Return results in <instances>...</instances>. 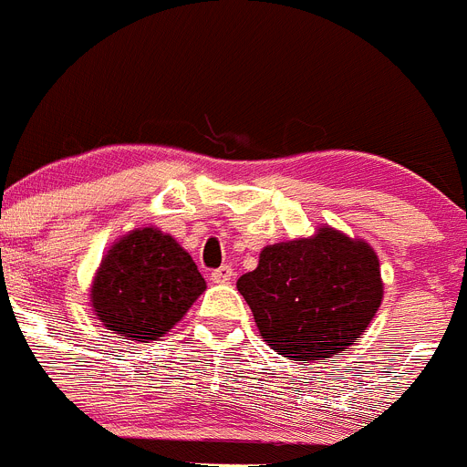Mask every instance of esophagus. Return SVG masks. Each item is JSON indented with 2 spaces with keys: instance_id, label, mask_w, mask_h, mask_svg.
<instances>
[{
  "instance_id": "esophagus-1",
  "label": "esophagus",
  "mask_w": 467,
  "mask_h": 467,
  "mask_svg": "<svg viewBox=\"0 0 467 467\" xmlns=\"http://www.w3.org/2000/svg\"><path fill=\"white\" fill-rule=\"evenodd\" d=\"M212 283H230L234 278V272H233V267H228V265H223V267H219V269H213L212 272Z\"/></svg>"
}]
</instances>
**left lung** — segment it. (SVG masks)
I'll return each instance as SVG.
<instances>
[{"mask_svg": "<svg viewBox=\"0 0 467 467\" xmlns=\"http://www.w3.org/2000/svg\"><path fill=\"white\" fill-rule=\"evenodd\" d=\"M237 290L267 346L308 364L359 341L380 308L385 283L371 244L320 225L311 237L265 246Z\"/></svg>", "mask_w": 467, "mask_h": 467, "instance_id": "8db88e82", "label": "left lung"}]
</instances>
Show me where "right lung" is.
I'll return each instance as SVG.
<instances>
[{"label": "right lung", "mask_w": 467, "mask_h": 467, "mask_svg": "<svg viewBox=\"0 0 467 467\" xmlns=\"http://www.w3.org/2000/svg\"><path fill=\"white\" fill-rule=\"evenodd\" d=\"M204 290L202 274L180 242L145 225L108 248L91 281L89 304L112 334L150 343L168 334Z\"/></svg>", "instance_id": "add662e5"}]
</instances>
